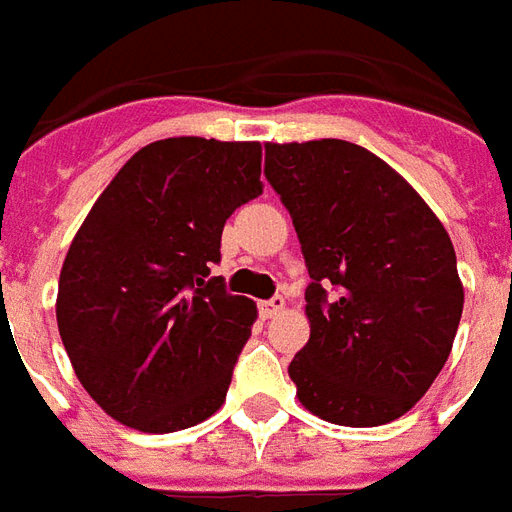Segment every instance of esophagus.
<instances>
[{
	"instance_id": "obj_1",
	"label": "esophagus",
	"mask_w": 512,
	"mask_h": 512,
	"mask_svg": "<svg viewBox=\"0 0 512 512\" xmlns=\"http://www.w3.org/2000/svg\"><path fill=\"white\" fill-rule=\"evenodd\" d=\"M282 310H285V299H282V296L260 301V315H263V318H274V315H279Z\"/></svg>"
}]
</instances>
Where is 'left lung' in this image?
<instances>
[{
    "instance_id": "left-lung-1",
    "label": "left lung",
    "mask_w": 512,
    "mask_h": 512,
    "mask_svg": "<svg viewBox=\"0 0 512 512\" xmlns=\"http://www.w3.org/2000/svg\"><path fill=\"white\" fill-rule=\"evenodd\" d=\"M266 178L310 271V340L288 367L301 406L348 428L403 417L461 323L444 224L386 161L345 139L268 142Z\"/></svg>"
}]
</instances>
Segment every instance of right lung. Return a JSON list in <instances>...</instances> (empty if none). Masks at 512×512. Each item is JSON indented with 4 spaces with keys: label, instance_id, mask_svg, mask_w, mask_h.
Masks as SVG:
<instances>
[{
    "label": "right lung",
    "instance_id": "add662e5",
    "mask_svg": "<svg viewBox=\"0 0 512 512\" xmlns=\"http://www.w3.org/2000/svg\"><path fill=\"white\" fill-rule=\"evenodd\" d=\"M260 142L172 136L128 158L60 271L57 326L76 378L117 422L175 433L219 411L257 307L230 296L224 222L263 194Z\"/></svg>",
    "mask_w": 512,
    "mask_h": 512
}]
</instances>
